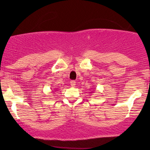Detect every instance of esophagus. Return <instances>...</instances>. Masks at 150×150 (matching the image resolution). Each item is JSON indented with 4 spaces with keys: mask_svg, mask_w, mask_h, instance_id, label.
<instances>
[{
    "mask_svg": "<svg viewBox=\"0 0 150 150\" xmlns=\"http://www.w3.org/2000/svg\"><path fill=\"white\" fill-rule=\"evenodd\" d=\"M70 83H71V86H73V87H74V86H75V85H76V81H74V80H73V81H70Z\"/></svg>",
    "mask_w": 150,
    "mask_h": 150,
    "instance_id": "obj_1",
    "label": "esophagus"
}]
</instances>
